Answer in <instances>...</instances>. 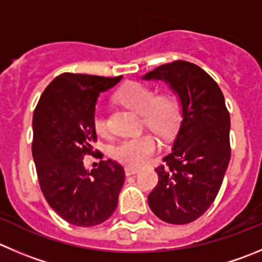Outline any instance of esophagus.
Masks as SVG:
<instances>
[{
	"instance_id": "1",
	"label": "esophagus",
	"mask_w": 262,
	"mask_h": 262,
	"mask_svg": "<svg viewBox=\"0 0 262 262\" xmlns=\"http://www.w3.org/2000/svg\"><path fill=\"white\" fill-rule=\"evenodd\" d=\"M124 172H126V176L136 175V173H139V172H140V168H136V167L127 166L126 168H124Z\"/></svg>"
}]
</instances>
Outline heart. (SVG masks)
Segmentation results:
<instances>
[{
	"instance_id": "heart-1",
	"label": "heart",
	"mask_w": 262,
	"mask_h": 262,
	"mask_svg": "<svg viewBox=\"0 0 262 262\" xmlns=\"http://www.w3.org/2000/svg\"><path fill=\"white\" fill-rule=\"evenodd\" d=\"M118 99L127 108L141 114L146 126L162 138H170L178 128L180 109L173 96H156L150 87L131 82L119 90ZM94 128L99 135H105L108 131L106 121L101 114L96 113L94 117ZM157 148L158 143L154 136L141 135L119 141L113 148V156L129 166H141Z\"/></svg>"
}]
</instances>
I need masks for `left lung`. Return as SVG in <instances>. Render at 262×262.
Returning a JSON list of instances; mask_svg holds the SVG:
<instances>
[{
    "mask_svg": "<svg viewBox=\"0 0 262 262\" xmlns=\"http://www.w3.org/2000/svg\"><path fill=\"white\" fill-rule=\"evenodd\" d=\"M163 81L178 95L181 122L172 150L157 167L148 196L154 215L168 224L196 220L210 208L230 161V116L219 84L198 66L176 60L141 77Z\"/></svg>",
    "mask_w": 262,
    "mask_h": 262,
    "instance_id": "1",
    "label": "left lung"
}]
</instances>
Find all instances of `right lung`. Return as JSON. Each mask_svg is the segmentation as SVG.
<instances>
[{
	"label": "right lung",
	"mask_w": 262,
	"mask_h": 262,
	"mask_svg": "<svg viewBox=\"0 0 262 262\" xmlns=\"http://www.w3.org/2000/svg\"><path fill=\"white\" fill-rule=\"evenodd\" d=\"M121 79L63 73L45 89L34 111L32 153L39 186L50 207L72 225H99L118 204L122 166L108 159L89 171L83 157L94 154L98 139L94 117L99 95Z\"/></svg>",
	"instance_id": "obj_1"
}]
</instances>
